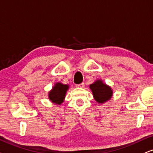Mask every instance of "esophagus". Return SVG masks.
<instances>
[{
	"label": "esophagus",
	"mask_w": 153,
	"mask_h": 153,
	"mask_svg": "<svg viewBox=\"0 0 153 153\" xmlns=\"http://www.w3.org/2000/svg\"><path fill=\"white\" fill-rule=\"evenodd\" d=\"M75 86H76L77 88H84V87H85V83L84 82H82V83H80V84H77Z\"/></svg>",
	"instance_id": "34e87169"
}]
</instances>
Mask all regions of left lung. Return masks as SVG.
<instances>
[{
  "mask_svg": "<svg viewBox=\"0 0 153 153\" xmlns=\"http://www.w3.org/2000/svg\"><path fill=\"white\" fill-rule=\"evenodd\" d=\"M90 88L93 93L94 100L100 103L107 102L113 94L111 88L104 84L102 80H97L93 84L90 85Z\"/></svg>",
  "mask_w": 153,
  "mask_h": 153,
  "instance_id": "obj_1",
  "label": "left lung"
}]
</instances>
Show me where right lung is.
Segmentation results:
<instances>
[{
	"label": "right lung",
	"mask_w": 153,
	"mask_h": 153,
	"mask_svg": "<svg viewBox=\"0 0 153 153\" xmlns=\"http://www.w3.org/2000/svg\"><path fill=\"white\" fill-rule=\"evenodd\" d=\"M68 89V85H63L60 82L56 83L49 93L50 100L56 104H61L63 102Z\"/></svg>",
	"instance_id": "1"
}]
</instances>
